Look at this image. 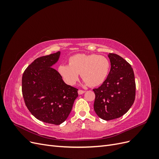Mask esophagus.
<instances>
[{
    "mask_svg": "<svg viewBox=\"0 0 159 159\" xmlns=\"http://www.w3.org/2000/svg\"><path fill=\"white\" fill-rule=\"evenodd\" d=\"M78 92V94H79V95H81V94H83V93H85V91L79 89Z\"/></svg>",
    "mask_w": 159,
    "mask_h": 159,
    "instance_id": "34e87169",
    "label": "esophagus"
}]
</instances>
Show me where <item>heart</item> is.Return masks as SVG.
<instances>
[{
    "mask_svg": "<svg viewBox=\"0 0 159 159\" xmlns=\"http://www.w3.org/2000/svg\"><path fill=\"white\" fill-rule=\"evenodd\" d=\"M68 64H61L58 72L65 83L74 85L80 74L84 84L96 87L106 80L110 69V63L102 55L78 54L71 56Z\"/></svg>",
    "mask_w": 159,
    "mask_h": 159,
    "instance_id": "obj_1",
    "label": "heart"
}]
</instances>
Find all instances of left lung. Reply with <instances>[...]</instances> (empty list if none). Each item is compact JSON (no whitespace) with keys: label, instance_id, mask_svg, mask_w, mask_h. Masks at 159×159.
<instances>
[{"label":"left lung","instance_id":"obj_1","mask_svg":"<svg viewBox=\"0 0 159 159\" xmlns=\"http://www.w3.org/2000/svg\"><path fill=\"white\" fill-rule=\"evenodd\" d=\"M111 70L103 84L93 89V107L98 117L105 121L119 118L131 108L135 98V81L131 66L123 57L109 54Z\"/></svg>","mask_w":159,"mask_h":159}]
</instances>
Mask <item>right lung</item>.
<instances>
[{
	"mask_svg": "<svg viewBox=\"0 0 159 159\" xmlns=\"http://www.w3.org/2000/svg\"><path fill=\"white\" fill-rule=\"evenodd\" d=\"M60 52L40 57L28 66L22 75V91L29 111L44 123L60 125L70 115L78 89L67 85L52 68Z\"/></svg>",
	"mask_w": 159,
	"mask_h": 159,
	"instance_id": "obj_1",
	"label": "right lung"
}]
</instances>
